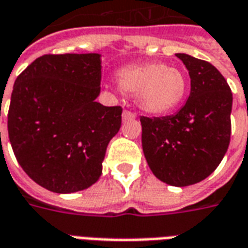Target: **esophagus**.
<instances>
[{"label":"esophagus","instance_id":"1","mask_svg":"<svg viewBox=\"0 0 248 248\" xmlns=\"http://www.w3.org/2000/svg\"><path fill=\"white\" fill-rule=\"evenodd\" d=\"M136 113L129 111V109H124V112H123V120H133V119H136Z\"/></svg>","mask_w":248,"mask_h":248}]
</instances>
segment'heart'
<instances>
[{
	"mask_svg": "<svg viewBox=\"0 0 248 248\" xmlns=\"http://www.w3.org/2000/svg\"><path fill=\"white\" fill-rule=\"evenodd\" d=\"M123 91L136 95L137 104L149 113H166L181 104L187 90L185 74L161 62L124 68L119 74Z\"/></svg>",
	"mask_w": 248,
	"mask_h": 248,
	"instance_id": "b5f03b06",
	"label": "heart"
}]
</instances>
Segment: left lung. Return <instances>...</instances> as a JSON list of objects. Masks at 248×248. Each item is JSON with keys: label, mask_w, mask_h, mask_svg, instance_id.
I'll return each instance as SVG.
<instances>
[{"label": "left lung", "mask_w": 248, "mask_h": 248, "mask_svg": "<svg viewBox=\"0 0 248 248\" xmlns=\"http://www.w3.org/2000/svg\"><path fill=\"white\" fill-rule=\"evenodd\" d=\"M189 71L190 95L176 115L140 117L142 151L153 174L171 186L209 177L227 152L232 93L211 63L176 54Z\"/></svg>", "instance_id": "1"}]
</instances>
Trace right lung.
Wrapping results in <instances>:
<instances>
[{
  "label": "right lung",
  "mask_w": 248,
  "mask_h": 248,
  "mask_svg": "<svg viewBox=\"0 0 248 248\" xmlns=\"http://www.w3.org/2000/svg\"><path fill=\"white\" fill-rule=\"evenodd\" d=\"M100 80L99 54H46L16 79L9 140L25 173L47 190H84L102 176L123 108L95 100Z\"/></svg>",
  "instance_id": "1"
}]
</instances>
